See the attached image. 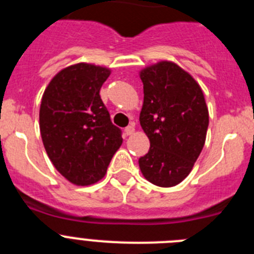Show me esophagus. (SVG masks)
<instances>
[{"mask_svg":"<svg viewBox=\"0 0 254 254\" xmlns=\"http://www.w3.org/2000/svg\"><path fill=\"white\" fill-rule=\"evenodd\" d=\"M133 132H134V127H133V125L128 126V127H126V128H125V133L127 134V136H131V134L133 133Z\"/></svg>","mask_w":254,"mask_h":254,"instance_id":"obj_1","label":"esophagus"}]
</instances>
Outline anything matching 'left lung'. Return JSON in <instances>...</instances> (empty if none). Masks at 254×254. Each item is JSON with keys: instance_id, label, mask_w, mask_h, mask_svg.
Segmentation results:
<instances>
[{"instance_id": "1", "label": "left lung", "mask_w": 254, "mask_h": 254, "mask_svg": "<svg viewBox=\"0 0 254 254\" xmlns=\"http://www.w3.org/2000/svg\"><path fill=\"white\" fill-rule=\"evenodd\" d=\"M140 77V125L150 140V150L138 159V165L152 185L173 187L190 174L205 145V96L196 80L169 61L143 68Z\"/></svg>"}]
</instances>
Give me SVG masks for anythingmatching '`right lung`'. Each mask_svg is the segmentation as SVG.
I'll return each instance as SVG.
<instances>
[{
	"mask_svg": "<svg viewBox=\"0 0 254 254\" xmlns=\"http://www.w3.org/2000/svg\"><path fill=\"white\" fill-rule=\"evenodd\" d=\"M109 75L107 67L72 64L52 78L42 98L44 149L56 169L76 186L100 181L122 145V131L112 123L99 95Z\"/></svg>",
	"mask_w": 254,
	"mask_h": 254,
	"instance_id": "obj_1",
	"label": "right lung"
}]
</instances>
